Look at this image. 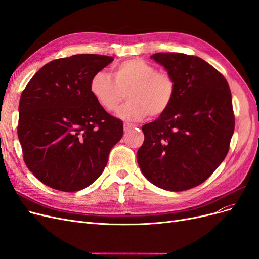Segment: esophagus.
Masks as SVG:
<instances>
[{
    "label": "esophagus",
    "mask_w": 259,
    "mask_h": 259,
    "mask_svg": "<svg viewBox=\"0 0 259 259\" xmlns=\"http://www.w3.org/2000/svg\"><path fill=\"white\" fill-rule=\"evenodd\" d=\"M135 127H136V125L135 124H131V123H124V125H123V128H124L125 133L131 131L132 128H135Z\"/></svg>",
    "instance_id": "esophagus-1"
}]
</instances>
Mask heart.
<instances>
[{"instance_id":"1","label":"heart","mask_w":259,"mask_h":259,"mask_svg":"<svg viewBox=\"0 0 259 259\" xmlns=\"http://www.w3.org/2000/svg\"><path fill=\"white\" fill-rule=\"evenodd\" d=\"M90 91L97 104L106 111H114L125 93L128 101L116 111L120 119L142 121L150 114L158 117L171 106L176 94V82L167 72H159L144 59L132 58L113 67L112 76L105 71L94 73Z\"/></svg>"}]
</instances>
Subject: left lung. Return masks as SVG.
<instances>
[{"label": "left lung", "mask_w": 259, "mask_h": 259, "mask_svg": "<svg viewBox=\"0 0 259 259\" xmlns=\"http://www.w3.org/2000/svg\"><path fill=\"white\" fill-rule=\"evenodd\" d=\"M176 82L173 104L145 124L137 151L144 176L168 191H184L204 183L229 150L234 115L229 85L205 60L180 53L150 56Z\"/></svg>", "instance_id": "obj_1"}]
</instances>
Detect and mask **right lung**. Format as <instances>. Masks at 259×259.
<instances>
[{"mask_svg": "<svg viewBox=\"0 0 259 259\" xmlns=\"http://www.w3.org/2000/svg\"><path fill=\"white\" fill-rule=\"evenodd\" d=\"M113 57L77 54L43 66L19 101L18 138L23 160L40 182L74 192L103 173L123 122L94 99L90 81Z\"/></svg>", "mask_w": 259, "mask_h": 259, "instance_id": "1", "label": "right lung"}]
</instances>
